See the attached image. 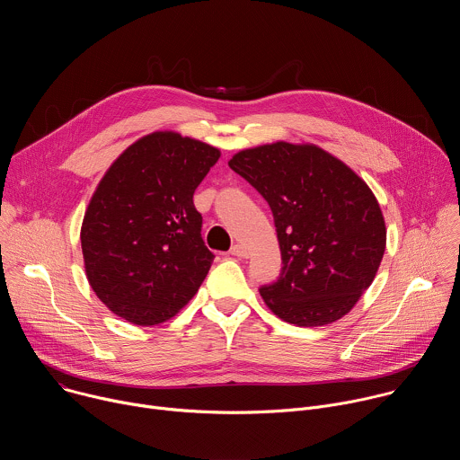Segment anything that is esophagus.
I'll return each instance as SVG.
<instances>
[{
    "instance_id": "1",
    "label": "esophagus",
    "mask_w": 460,
    "mask_h": 460,
    "mask_svg": "<svg viewBox=\"0 0 460 460\" xmlns=\"http://www.w3.org/2000/svg\"><path fill=\"white\" fill-rule=\"evenodd\" d=\"M231 254H233V256H238V258H247V256H249V251H247L245 245L234 243V245L231 247Z\"/></svg>"
}]
</instances>
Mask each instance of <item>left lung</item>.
<instances>
[{
    "label": "left lung",
    "mask_w": 460,
    "mask_h": 460,
    "mask_svg": "<svg viewBox=\"0 0 460 460\" xmlns=\"http://www.w3.org/2000/svg\"><path fill=\"white\" fill-rule=\"evenodd\" d=\"M229 167L270 204L282 252L277 282L260 288L282 320L316 327L348 314L385 251V222L367 183L313 144L243 149Z\"/></svg>",
    "instance_id": "obj_1"
}]
</instances>
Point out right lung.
<instances>
[{
	"mask_svg": "<svg viewBox=\"0 0 460 460\" xmlns=\"http://www.w3.org/2000/svg\"><path fill=\"white\" fill-rule=\"evenodd\" d=\"M220 149L156 130L107 169L87 206L82 252L96 296L119 318L156 325L172 318L206 280L215 254L202 240L194 189Z\"/></svg>",
	"mask_w": 460,
	"mask_h": 460,
	"instance_id": "right-lung-1",
	"label": "right lung"
}]
</instances>
